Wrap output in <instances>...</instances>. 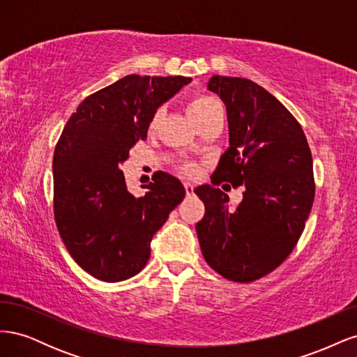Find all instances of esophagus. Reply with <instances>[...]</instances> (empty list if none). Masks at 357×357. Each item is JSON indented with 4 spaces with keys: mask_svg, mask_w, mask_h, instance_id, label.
<instances>
[{
    "mask_svg": "<svg viewBox=\"0 0 357 357\" xmlns=\"http://www.w3.org/2000/svg\"><path fill=\"white\" fill-rule=\"evenodd\" d=\"M185 189H186V193H188V195H192V193H193V189H195V188H193L192 183L186 181V183H185Z\"/></svg>",
    "mask_w": 357,
    "mask_h": 357,
    "instance_id": "34e87169",
    "label": "esophagus"
}]
</instances>
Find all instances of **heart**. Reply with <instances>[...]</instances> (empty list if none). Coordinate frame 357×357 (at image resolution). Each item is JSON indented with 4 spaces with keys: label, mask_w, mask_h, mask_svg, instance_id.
<instances>
[{
    "label": "heart",
    "mask_w": 357,
    "mask_h": 357,
    "mask_svg": "<svg viewBox=\"0 0 357 357\" xmlns=\"http://www.w3.org/2000/svg\"><path fill=\"white\" fill-rule=\"evenodd\" d=\"M215 109H219V104L215 102V100L211 98V96H208V95H195L193 98L189 100L188 107H186L190 121L195 126H198L204 121V119L207 117L211 112H214ZM159 121H160V112H156L153 114V117L150 119V123H149L150 132L156 131ZM181 169H183V172H186V174H189V176L195 174V172L198 171V168L193 164H185L181 167Z\"/></svg>",
    "instance_id": "obj_1"
}]
</instances>
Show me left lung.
<instances>
[{"instance_id": "1", "label": "left lung", "mask_w": 357, "mask_h": 357, "mask_svg": "<svg viewBox=\"0 0 357 357\" xmlns=\"http://www.w3.org/2000/svg\"><path fill=\"white\" fill-rule=\"evenodd\" d=\"M208 89L226 105L229 149L213 172V186L195 189L205 205L197 234L215 273L252 283L283 264L305 228L316 192L311 150L294 114L262 86L213 75ZM219 181L246 188L235 209L213 188Z\"/></svg>"}]
</instances>
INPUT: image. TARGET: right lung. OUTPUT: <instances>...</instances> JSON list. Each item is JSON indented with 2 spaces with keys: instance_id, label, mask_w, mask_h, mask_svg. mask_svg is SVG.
Segmentation results:
<instances>
[{
  "instance_id": "right-lung-1",
  "label": "right lung",
  "mask_w": 357,
  "mask_h": 357,
  "mask_svg": "<svg viewBox=\"0 0 357 357\" xmlns=\"http://www.w3.org/2000/svg\"><path fill=\"white\" fill-rule=\"evenodd\" d=\"M190 77L131 74L89 95L71 114L53 155V213L71 257L92 277L117 283L137 275L150 241L186 195L159 171L143 197L126 189L123 162L147 138L158 107Z\"/></svg>"
}]
</instances>
